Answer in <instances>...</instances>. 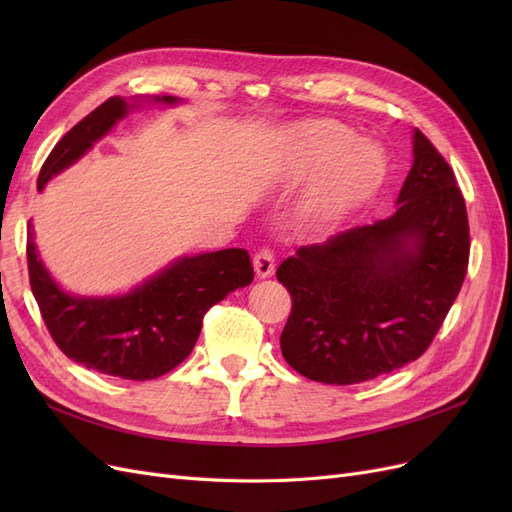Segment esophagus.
I'll return each instance as SVG.
<instances>
[{
    "mask_svg": "<svg viewBox=\"0 0 512 512\" xmlns=\"http://www.w3.org/2000/svg\"><path fill=\"white\" fill-rule=\"evenodd\" d=\"M254 271L258 280H267L275 271V258L271 250H260L254 256Z\"/></svg>",
    "mask_w": 512,
    "mask_h": 512,
    "instance_id": "1",
    "label": "esophagus"
}]
</instances>
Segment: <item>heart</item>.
<instances>
[{
  "label": "heart",
  "instance_id": "obj_1",
  "mask_svg": "<svg viewBox=\"0 0 512 512\" xmlns=\"http://www.w3.org/2000/svg\"><path fill=\"white\" fill-rule=\"evenodd\" d=\"M317 179L307 192L303 213L316 228L342 224L374 196L386 177L380 145L359 141L356 132L331 119L305 123L275 173V183L294 190Z\"/></svg>",
  "mask_w": 512,
  "mask_h": 512
}]
</instances>
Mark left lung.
I'll return each instance as SVG.
<instances>
[{
    "label": "left lung",
    "mask_w": 512,
    "mask_h": 512,
    "mask_svg": "<svg viewBox=\"0 0 512 512\" xmlns=\"http://www.w3.org/2000/svg\"><path fill=\"white\" fill-rule=\"evenodd\" d=\"M468 256L453 170L412 130V168L389 218L299 247L277 267L292 297L284 359L324 384H359L416 361L457 299Z\"/></svg>",
    "instance_id": "1"
}]
</instances>
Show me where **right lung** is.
I'll return each instance as SVG.
<instances>
[{
  "label": "right lung",
  "mask_w": 512,
  "mask_h": 512,
  "mask_svg": "<svg viewBox=\"0 0 512 512\" xmlns=\"http://www.w3.org/2000/svg\"><path fill=\"white\" fill-rule=\"evenodd\" d=\"M183 104L175 96L111 98L61 138L46 158L38 190L64 173L138 108ZM29 284L46 329L68 359L106 376L153 380L194 350L203 316L232 290L252 284L250 254L241 247L179 256L138 286L119 294H74L51 275L27 224Z\"/></svg>",
  "instance_id": "add662e5"
}]
</instances>
